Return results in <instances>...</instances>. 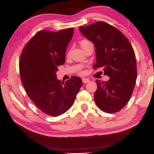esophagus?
<instances>
[{"label": "esophagus", "instance_id": "1", "mask_svg": "<svg viewBox=\"0 0 154 154\" xmlns=\"http://www.w3.org/2000/svg\"><path fill=\"white\" fill-rule=\"evenodd\" d=\"M82 82H83V83H84V84H86V83L90 82V80L88 79H86V78H83Z\"/></svg>", "mask_w": 154, "mask_h": 154}]
</instances>
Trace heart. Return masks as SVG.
<instances>
[{
	"label": "heart",
	"mask_w": 154,
	"mask_h": 154,
	"mask_svg": "<svg viewBox=\"0 0 154 154\" xmlns=\"http://www.w3.org/2000/svg\"><path fill=\"white\" fill-rule=\"evenodd\" d=\"M79 45L82 48V49L84 50L85 48L88 47V46H92V44L88 40H86V39H83V40L79 41Z\"/></svg>",
	"instance_id": "b5f03b06"
}]
</instances>
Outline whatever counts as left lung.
Masks as SVG:
<instances>
[{"label":"left lung","mask_w":154,"mask_h":154,"mask_svg":"<svg viewBox=\"0 0 154 154\" xmlns=\"http://www.w3.org/2000/svg\"><path fill=\"white\" fill-rule=\"evenodd\" d=\"M82 35L94 43V69L102 68L107 82L97 80L94 95L97 106L108 113L119 112L130 101L136 84L137 67L135 53L125 35L105 22L80 26Z\"/></svg>","instance_id":"left-lung-1"}]
</instances>
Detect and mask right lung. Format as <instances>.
I'll use <instances>...</instances> for the list:
<instances>
[{
  "instance_id": "add662e5",
  "label": "right lung",
  "mask_w": 154,
  "mask_h": 154,
  "mask_svg": "<svg viewBox=\"0 0 154 154\" xmlns=\"http://www.w3.org/2000/svg\"><path fill=\"white\" fill-rule=\"evenodd\" d=\"M74 29L54 32L40 31L22 51L19 69L26 94L38 108L51 116L65 113L72 106L82 86L81 78L57 79V66L65 62V53Z\"/></svg>"
}]
</instances>
